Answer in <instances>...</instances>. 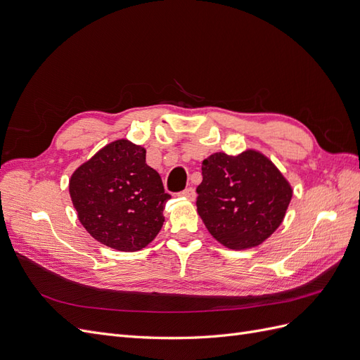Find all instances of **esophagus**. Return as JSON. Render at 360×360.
Here are the masks:
<instances>
[{
    "label": "esophagus",
    "instance_id": "obj_1",
    "mask_svg": "<svg viewBox=\"0 0 360 360\" xmlns=\"http://www.w3.org/2000/svg\"><path fill=\"white\" fill-rule=\"evenodd\" d=\"M180 197L183 198H188V200H195V189L193 188H186L184 191L180 192Z\"/></svg>",
    "mask_w": 360,
    "mask_h": 360
}]
</instances>
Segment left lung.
I'll return each mask as SVG.
<instances>
[{
    "label": "left lung",
    "mask_w": 360,
    "mask_h": 360,
    "mask_svg": "<svg viewBox=\"0 0 360 360\" xmlns=\"http://www.w3.org/2000/svg\"><path fill=\"white\" fill-rule=\"evenodd\" d=\"M198 214L209 233L230 249L263 243L284 221L292 189L263 153H213L202 160Z\"/></svg>",
    "instance_id": "1"
}]
</instances>
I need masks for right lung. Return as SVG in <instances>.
Listing matches in <instances>:
<instances>
[{"label": "right lung", "instance_id": "obj_1", "mask_svg": "<svg viewBox=\"0 0 360 360\" xmlns=\"http://www.w3.org/2000/svg\"><path fill=\"white\" fill-rule=\"evenodd\" d=\"M69 192L78 219L97 242L124 252L146 248L160 231L171 195L146 163V148L117 139L76 169Z\"/></svg>", "mask_w": 360, "mask_h": 360}]
</instances>
